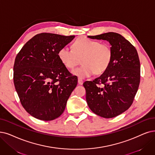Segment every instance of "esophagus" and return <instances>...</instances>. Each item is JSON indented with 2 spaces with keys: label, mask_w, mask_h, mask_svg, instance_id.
<instances>
[{
  "label": "esophagus",
  "mask_w": 155,
  "mask_h": 155,
  "mask_svg": "<svg viewBox=\"0 0 155 155\" xmlns=\"http://www.w3.org/2000/svg\"><path fill=\"white\" fill-rule=\"evenodd\" d=\"M78 81V84H80V85H81V84H83V80H82L81 79L79 78Z\"/></svg>",
  "instance_id": "esophagus-1"
}]
</instances>
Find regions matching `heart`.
Returning <instances> with one entry per match:
<instances>
[{
    "instance_id": "b5f03b06",
    "label": "heart",
    "mask_w": 155,
    "mask_h": 155,
    "mask_svg": "<svg viewBox=\"0 0 155 155\" xmlns=\"http://www.w3.org/2000/svg\"><path fill=\"white\" fill-rule=\"evenodd\" d=\"M113 53L110 46L106 43L81 37L72 45V49L67 46L58 51L60 62L67 69H72L81 59V67L72 71L73 75L79 78H88L95 73L101 74L109 67Z\"/></svg>"
}]
</instances>
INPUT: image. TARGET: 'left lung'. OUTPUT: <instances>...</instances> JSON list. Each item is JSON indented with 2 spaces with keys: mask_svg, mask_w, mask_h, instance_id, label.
<instances>
[{
  "mask_svg": "<svg viewBox=\"0 0 155 155\" xmlns=\"http://www.w3.org/2000/svg\"><path fill=\"white\" fill-rule=\"evenodd\" d=\"M88 38L108 41L113 57L103 74L93 81L83 83L86 100L92 112L105 118H112L131 106L138 90L140 69L138 53L130 42L117 33ZM101 84L103 87L99 86Z\"/></svg>",
  "mask_w": 155,
  "mask_h": 155,
  "instance_id": "obj_1",
  "label": "left lung"
}]
</instances>
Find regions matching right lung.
Segmentation results:
<instances>
[{
	"label": "right lung",
	"mask_w": 155,
	"mask_h": 155,
	"mask_svg": "<svg viewBox=\"0 0 155 155\" xmlns=\"http://www.w3.org/2000/svg\"><path fill=\"white\" fill-rule=\"evenodd\" d=\"M75 38L51 33L37 34L15 58L13 79L23 108L31 116L51 121L64 113L78 79L58 57L59 49Z\"/></svg>",
	"instance_id": "right-lung-1"
}]
</instances>
